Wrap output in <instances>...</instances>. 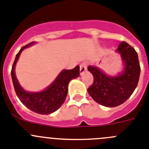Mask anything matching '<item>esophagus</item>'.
I'll return each mask as SVG.
<instances>
[{
  "label": "esophagus",
  "mask_w": 149,
  "mask_h": 149,
  "mask_svg": "<svg viewBox=\"0 0 149 149\" xmlns=\"http://www.w3.org/2000/svg\"><path fill=\"white\" fill-rule=\"evenodd\" d=\"M86 70H87V64L86 62H82L80 65V74L83 75Z\"/></svg>",
  "instance_id": "1"
}]
</instances>
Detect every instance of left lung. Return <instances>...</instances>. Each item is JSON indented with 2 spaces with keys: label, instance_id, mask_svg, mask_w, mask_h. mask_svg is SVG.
I'll list each match as a JSON object with an SVG mask.
<instances>
[{
  "label": "left lung",
  "instance_id": "1",
  "mask_svg": "<svg viewBox=\"0 0 149 149\" xmlns=\"http://www.w3.org/2000/svg\"><path fill=\"white\" fill-rule=\"evenodd\" d=\"M124 63L123 72L118 76H107L98 67L89 66L93 76V83L87 89L90 96L101 105L115 107L131 96L138 84L140 66L135 50L126 42H122L116 50Z\"/></svg>",
  "mask_w": 149,
  "mask_h": 149
}]
</instances>
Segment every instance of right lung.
I'll return each instance as SVG.
<instances>
[{
	"instance_id": "obj_1",
	"label": "right lung",
	"mask_w": 149,
	"mask_h": 149,
	"mask_svg": "<svg viewBox=\"0 0 149 149\" xmlns=\"http://www.w3.org/2000/svg\"><path fill=\"white\" fill-rule=\"evenodd\" d=\"M34 42L23 46L17 54L12 68V79L15 93L22 103L30 110L42 115H49L57 110L66 99L70 81L79 76V66L72 70H64L45 90L38 93H29L23 90L17 79L15 68L20 54L25 48L34 44Z\"/></svg>"
}]
</instances>
